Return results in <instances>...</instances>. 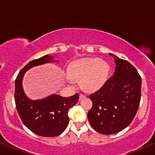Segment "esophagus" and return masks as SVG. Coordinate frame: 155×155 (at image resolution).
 Returning <instances> with one entry per match:
<instances>
[{"label": "esophagus", "mask_w": 155, "mask_h": 155, "mask_svg": "<svg viewBox=\"0 0 155 155\" xmlns=\"http://www.w3.org/2000/svg\"><path fill=\"white\" fill-rule=\"evenodd\" d=\"M84 98H85V95H84V94H81L80 95H79V100H81V99Z\"/></svg>", "instance_id": "34e87169"}]
</instances>
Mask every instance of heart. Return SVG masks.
I'll return each instance as SVG.
<instances>
[{
	"instance_id": "heart-1",
	"label": "heart",
	"mask_w": 155,
	"mask_h": 155,
	"mask_svg": "<svg viewBox=\"0 0 155 155\" xmlns=\"http://www.w3.org/2000/svg\"><path fill=\"white\" fill-rule=\"evenodd\" d=\"M109 72V65L106 61L98 58H83L77 60L70 65L68 74L69 81L81 80L82 87L89 92L101 89L107 81Z\"/></svg>"
}]
</instances>
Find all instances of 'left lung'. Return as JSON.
<instances>
[{"label":"left lung","instance_id":"8db88e82","mask_svg":"<svg viewBox=\"0 0 155 155\" xmlns=\"http://www.w3.org/2000/svg\"><path fill=\"white\" fill-rule=\"evenodd\" d=\"M115 70L113 77L90 98L92 107L87 117L94 130L111 135L124 129L137 114L141 99V78L129 62L114 54Z\"/></svg>","mask_w":155,"mask_h":155}]
</instances>
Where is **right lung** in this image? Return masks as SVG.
Instances as JSON below:
<instances>
[{"mask_svg": "<svg viewBox=\"0 0 155 155\" xmlns=\"http://www.w3.org/2000/svg\"><path fill=\"white\" fill-rule=\"evenodd\" d=\"M58 62L53 57L45 55L33 60L20 70L15 82V103L22 122L35 134L42 137H55L64 132L69 122L68 111L78 101V94L68 98L57 94L33 101L25 94L22 79L31 68L47 63Z\"/></svg>", "mask_w": 155, "mask_h": 155, "instance_id": "add662e5", "label": "right lung"}]
</instances>
